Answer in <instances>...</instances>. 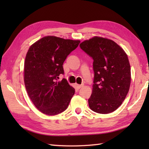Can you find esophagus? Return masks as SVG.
I'll list each match as a JSON object with an SVG mask.
<instances>
[{
	"mask_svg": "<svg viewBox=\"0 0 149 149\" xmlns=\"http://www.w3.org/2000/svg\"><path fill=\"white\" fill-rule=\"evenodd\" d=\"M75 85H76V87H77V88H78V89H80L81 88L83 87V85H82V84H76Z\"/></svg>",
	"mask_w": 149,
	"mask_h": 149,
	"instance_id": "obj_1",
	"label": "esophagus"
}]
</instances>
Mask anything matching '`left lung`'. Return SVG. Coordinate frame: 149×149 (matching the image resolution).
Segmentation results:
<instances>
[{"instance_id":"obj_1","label":"left lung","mask_w":149,"mask_h":149,"mask_svg":"<svg viewBox=\"0 0 149 149\" xmlns=\"http://www.w3.org/2000/svg\"><path fill=\"white\" fill-rule=\"evenodd\" d=\"M79 46L93 60L89 107L100 114L113 112L125 100L130 88L131 66L127 54L113 40L101 37L85 40Z\"/></svg>"}]
</instances>
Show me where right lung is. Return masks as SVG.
<instances>
[{
    "label": "right lung",
    "instance_id": "right-lung-1",
    "mask_svg": "<svg viewBox=\"0 0 149 149\" xmlns=\"http://www.w3.org/2000/svg\"><path fill=\"white\" fill-rule=\"evenodd\" d=\"M79 40L48 36L33 44L24 63V83L34 105L47 115H56L67 108L75 89L65 79L63 65L78 47Z\"/></svg>",
    "mask_w": 149,
    "mask_h": 149
}]
</instances>
